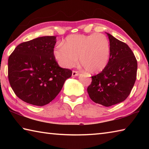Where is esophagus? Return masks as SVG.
Wrapping results in <instances>:
<instances>
[{"instance_id":"obj_1","label":"esophagus","mask_w":149,"mask_h":149,"mask_svg":"<svg viewBox=\"0 0 149 149\" xmlns=\"http://www.w3.org/2000/svg\"><path fill=\"white\" fill-rule=\"evenodd\" d=\"M79 75V72L75 71V70H73L72 71V76H77Z\"/></svg>"}]
</instances>
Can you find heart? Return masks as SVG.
<instances>
[{"label": "heart", "instance_id": "heart-1", "mask_svg": "<svg viewBox=\"0 0 149 149\" xmlns=\"http://www.w3.org/2000/svg\"><path fill=\"white\" fill-rule=\"evenodd\" d=\"M110 54L109 40L101 33L70 35L54 49L55 58L62 67L75 66L79 57L80 64L90 74L102 71L108 64Z\"/></svg>", "mask_w": 149, "mask_h": 149}]
</instances>
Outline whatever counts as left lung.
<instances>
[{
    "mask_svg": "<svg viewBox=\"0 0 149 149\" xmlns=\"http://www.w3.org/2000/svg\"><path fill=\"white\" fill-rule=\"evenodd\" d=\"M107 35L110 45L108 64L99 74L91 77V84L87 87L91 99L107 107L127 99L135 84L137 70V60L129 46Z\"/></svg>",
    "mask_w": 149,
    "mask_h": 149,
    "instance_id": "1",
    "label": "left lung"
}]
</instances>
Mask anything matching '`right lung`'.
I'll use <instances>...</instances> for the list:
<instances>
[{"label": "right lung", "instance_id": "add662e5", "mask_svg": "<svg viewBox=\"0 0 149 149\" xmlns=\"http://www.w3.org/2000/svg\"><path fill=\"white\" fill-rule=\"evenodd\" d=\"M56 37L45 36L20 43L10 55L8 80L17 97L29 104L46 105L54 99L72 76L55 60Z\"/></svg>", "mask_w": 149, "mask_h": 149}]
</instances>
